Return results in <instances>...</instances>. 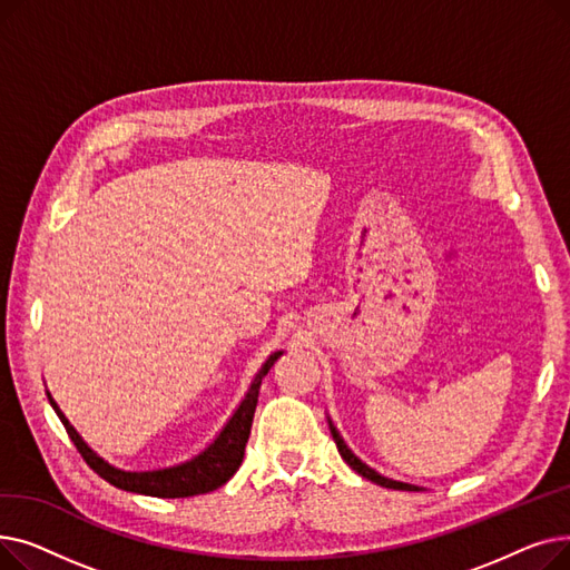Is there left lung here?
<instances>
[{
    "instance_id": "8db88e82",
    "label": "left lung",
    "mask_w": 570,
    "mask_h": 570,
    "mask_svg": "<svg viewBox=\"0 0 570 570\" xmlns=\"http://www.w3.org/2000/svg\"><path fill=\"white\" fill-rule=\"evenodd\" d=\"M327 425H331V434H333V439H335V443H337V451H340V455L344 458V462H346L355 473H361L363 478H367V481H372V483H376V485H381V488L406 490V492H417V490H423V488H417V485H409V483L391 481V478H385V475L376 473L372 466H367L363 460H357V458L351 453V448L344 443V439L340 436V432H337V428L333 425L331 417H327Z\"/></svg>"
}]
</instances>
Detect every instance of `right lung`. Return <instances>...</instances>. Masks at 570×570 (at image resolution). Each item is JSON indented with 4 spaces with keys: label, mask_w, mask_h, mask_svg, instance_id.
<instances>
[{
    "label": "right lung",
    "mask_w": 570,
    "mask_h": 570,
    "mask_svg": "<svg viewBox=\"0 0 570 570\" xmlns=\"http://www.w3.org/2000/svg\"><path fill=\"white\" fill-rule=\"evenodd\" d=\"M282 353L284 351H275L263 363V367L258 370V374L254 376V381L249 385L245 400L239 402V406L228 417V423L217 434V439L209 443L205 451L198 453L196 458H191L183 464L166 466V469L125 471V469H117V466L108 464L104 458H99L92 451V448H89L82 441V436L67 421V415L59 411V406L50 397V393H48V400H50L52 409L57 411L59 421L65 423V428H67L71 441L76 443L82 460L89 466H92L104 478V481H108L110 485H115L119 490L136 492V494L159 497V499H183V497L205 494V492H213V490L222 488L226 481H230V475L239 469V464H243L245 445H247V439H249V432H252V421H254V411H256V402H258L261 381L269 372V367L275 365V361Z\"/></svg>",
    "instance_id": "add662e5"
}]
</instances>
